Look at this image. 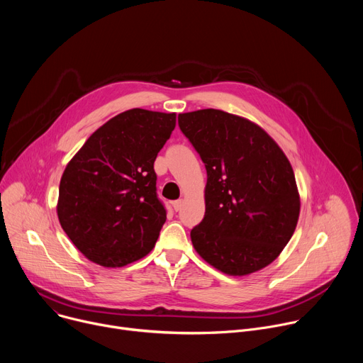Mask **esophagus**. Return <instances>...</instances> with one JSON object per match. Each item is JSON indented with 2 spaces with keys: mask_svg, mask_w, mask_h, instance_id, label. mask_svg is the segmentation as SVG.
I'll return each instance as SVG.
<instances>
[{
  "mask_svg": "<svg viewBox=\"0 0 363 363\" xmlns=\"http://www.w3.org/2000/svg\"><path fill=\"white\" fill-rule=\"evenodd\" d=\"M182 203H184V201H182V199H177V201H174V202H172V208L178 213V211L182 208Z\"/></svg>",
  "mask_w": 363,
  "mask_h": 363,
  "instance_id": "esophagus-1",
  "label": "esophagus"
}]
</instances>
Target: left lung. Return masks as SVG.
Here are the masks:
<instances>
[{
	"label": "left lung",
	"mask_w": 363,
	"mask_h": 363,
	"mask_svg": "<svg viewBox=\"0 0 363 363\" xmlns=\"http://www.w3.org/2000/svg\"><path fill=\"white\" fill-rule=\"evenodd\" d=\"M178 125L206 169L205 216L191 230L194 248L230 276L264 269L290 241L300 213L284 152L264 129L223 111L181 113Z\"/></svg>",
	"instance_id": "8db88e82"
}]
</instances>
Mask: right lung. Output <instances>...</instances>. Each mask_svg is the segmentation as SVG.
Here are the masks:
<instances>
[{
    "label": "right lung",
    "instance_id": "obj_1",
    "mask_svg": "<svg viewBox=\"0 0 363 363\" xmlns=\"http://www.w3.org/2000/svg\"><path fill=\"white\" fill-rule=\"evenodd\" d=\"M175 123V113L126 111L100 126L67 164L57 216L90 262L123 267L155 247L167 210L153 162Z\"/></svg>",
    "mask_w": 363,
    "mask_h": 363
}]
</instances>
